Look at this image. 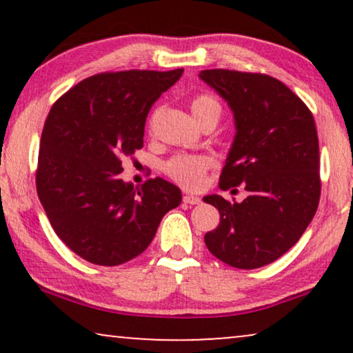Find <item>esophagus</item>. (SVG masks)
Instances as JSON below:
<instances>
[{
	"label": "esophagus",
	"instance_id": "34e87169",
	"mask_svg": "<svg viewBox=\"0 0 353 353\" xmlns=\"http://www.w3.org/2000/svg\"><path fill=\"white\" fill-rule=\"evenodd\" d=\"M183 202L188 205H197V204H201V197L192 196V194H185L183 196Z\"/></svg>",
	"mask_w": 353,
	"mask_h": 353
}]
</instances>
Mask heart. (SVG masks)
Masks as SVG:
<instances>
[{
  "label": "heart",
  "instance_id": "obj_1",
  "mask_svg": "<svg viewBox=\"0 0 353 353\" xmlns=\"http://www.w3.org/2000/svg\"><path fill=\"white\" fill-rule=\"evenodd\" d=\"M191 109L197 122L215 115L221 117L220 101L210 94H197L191 101ZM210 168V161L205 156H175L163 163L165 175L186 190H197L204 183V176Z\"/></svg>",
  "mask_w": 353,
  "mask_h": 353
}]
</instances>
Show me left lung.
<instances>
[{"instance_id": "left-lung-1", "label": "left lung", "mask_w": 353, "mask_h": 353, "mask_svg": "<svg viewBox=\"0 0 353 353\" xmlns=\"http://www.w3.org/2000/svg\"><path fill=\"white\" fill-rule=\"evenodd\" d=\"M199 77L230 104L236 120L220 188L243 183L249 192L243 202L204 197L220 212V225L205 233V245L234 268L263 267L301 239L318 209L315 120L296 93L267 74L210 69Z\"/></svg>"}]
</instances>
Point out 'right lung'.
I'll list each match as a JSON object with an SVG mask.
<instances>
[{"label":"right lung","mask_w":353,"mask_h":353,"mask_svg":"<svg viewBox=\"0 0 353 353\" xmlns=\"http://www.w3.org/2000/svg\"><path fill=\"white\" fill-rule=\"evenodd\" d=\"M183 69L103 72L52 104L43 127L37 192L52 230L81 259L115 267L146 250L181 191L162 178L134 188L122 159L143 148L151 105Z\"/></svg>","instance_id":"1"}]
</instances>
